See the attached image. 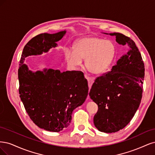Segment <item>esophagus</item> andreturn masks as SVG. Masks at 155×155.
<instances>
[{"instance_id":"esophagus-1","label":"esophagus","mask_w":155,"mask_h":155,"mask_svg":"<svg viewBox=\"0 0 155 155\" xmlns=\"http://www.w3.org/2000/svg\"><path fill=\"white\" fill-rule=\"evenodd\" d=\"M87 80V82H88V86H89V88L90 89L93 83L94 82V78H91V77H86ZM87 98L89 99V96L87 97Z\"/></svg>"}]
</instances>
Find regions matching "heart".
I'll return each instance as SVG.
<instances>
[{
    "mask_svg": "<svg viewBox=\"0 0 155 155\" xmlns=\"http://www.w3.org/2000/svg\"><path fill=\"white\" fill-rule=\"evenodd\" d=\"M73 51L66 49L64 57L72 67H78L85 61L87 71L94 74L106 73L111 68L117 54L115 44L110 40L94 36L78 38L73 45Z\"/></svg>",
    "mask_w": 155,
    "mask_h": 155,
    "instance_id": "b5f03b06",
    "label": "heart"
}]
</instances>
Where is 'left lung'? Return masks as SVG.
<instances>
[{"label":"left lung","instance_id":"left-lung-1","mask_svg":"<svg viewBox=\"0 0 155 155\" xmlns=\"http://www.w3.org/2000/svg\"><path fill=\"white\" fill-rule=\"evenodd\" d=\"M105 34L115 36L119 44L129 48L110 71L96 78L89 93L98 107L94 126L100 131L111 133L126 127L137 112L142 97L145 68L132 39L119 33Z\"/></svg>","mask_w":155,"mask_h":155}]
</instances>
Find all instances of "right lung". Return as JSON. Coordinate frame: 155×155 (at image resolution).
<instances>
[{"label":"right lung","instance_id":"add662e5","mask_svg":"<svg viewBox=\"0 0 155 155\" xmlns=\"http://www.w3.org/2000/svg\"><path fill=\"white\" fill-rule=\"evenodd\" d=\"M66 33H41L31 38L24 48L18 71L20 97L27 113L38 127L52 132L68 127L74 109L86 101L87 80L81 71L45 68L33 72L24 61L57 47Z\"/></svg>","mask_w":155,"mask_h":155}]
</instances>
